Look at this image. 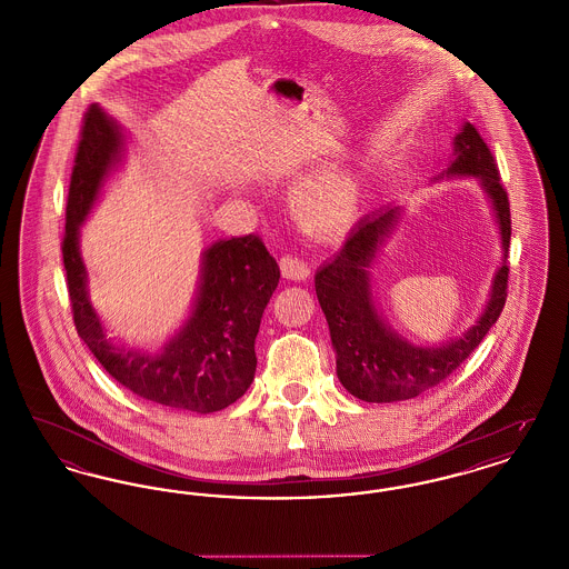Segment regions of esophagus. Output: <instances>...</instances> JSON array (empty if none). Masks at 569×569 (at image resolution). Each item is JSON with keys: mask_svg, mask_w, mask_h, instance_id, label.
Returning a JSON list of instances; mask_svg holds the SVG:
<instances>
[{"mask_svg": "<svg viewBox=\"0 0 569 569\" xmlns=\"http://www.w3.org/2000/svg\"><path fill=\"white\" fill-rule=\"evenodd\" d=\"M279 269H281V274H283L286 279H292V281H305V279L309 277V272H311L309 271V267H307V262L300 260L298 256H292V253L281 256Z\"/></svg>", "mask_w": 569, "mask_h": 569, "instance_id": "1", "label": "esophagus"}]
</instances>
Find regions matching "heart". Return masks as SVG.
Masks as SVG:
<instances>
[{"label":"heart","mask_w":569,"mask_h":569,"mask_svg":"<svg viewBox=\"0 0 569 569\" xmlns=\"http://www.w3.org/2000/svg\"><path fill=\"white\" fill-rule=\"evenodd\" d=\"M360 191L348 174L326 172L307 181L297 196L298 213L316 230H339L358 209Z\"/></svg>","instance_id":"b5f03b06"}]
</instances>
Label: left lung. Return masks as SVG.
<instances>
[{
	"label": "left lung",
	"mask_w": 569,
	"mask_h": 569,
	"mask_svg": "<svg viewBox=\"0 0 569 569\" xmlns=\"http://www.w3.org/2000/svg\"><path fill=\"white\" fill-rule=\"evenodd\" d=\"M446 177H476L487 191L499 223L503 264L495 272L485 313L459 339L437 348L413 346L381 320L371 295L369 267L397 226L401 209L388 207L362 217L348 241L316 272V295L337 352V376L343 388L367 403L406 401L433 388L457 371L499 320L508 298V249L512 234L508 191L480 132L465 123L455 138ZM439 174V177H443Z\"/></svg>",
	"instance_id": "1"
}]
</instances>
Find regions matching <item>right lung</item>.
<instances>
[{"label":"right lung","mask_w":569,"mask_h":569,"mask_svg":"<svg viewBox=\"0 0 569 569\" xmlns=\"http://www.w3.org/2000/svg\"><path fill=\"white\" fill-rule=\"evenodd\" d=\"M121 151L119 123L91 104L82 119L61 243L77 332L110 378L138 397L196 413L219 411L241 399L253 381V343L279 283V267L256 234L217 241L202 253L191 316L162 352L112 346L87 297L79 232Z\"/></svg>","instance_id":"obj_1"}]
</instances>
